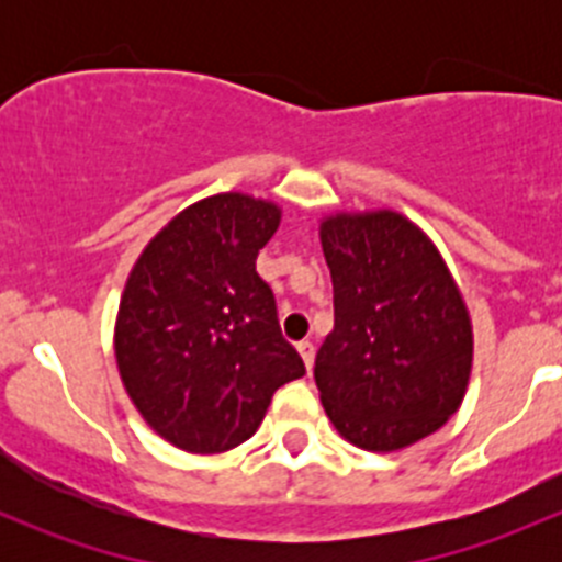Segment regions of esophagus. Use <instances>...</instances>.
Returning a JSON list of instances; mask_svg holds the SVG:
<instances>
[{"instance_id": "34e87169", "label": "esophagus", "mask_w": 562, "mask_h": 562, "mask_svg": "<svg viewBox=\"0 0 562 562\" xmlns=\"http://www.w3.org/2000/svg\"><path fill=\"white\" fill-rule=\"evenodd\" d=\"M299 353H302L304 364H307V370H313V361H315V345L310 342V339H302V342L296 345Z\"/></svg>"}]
</instances>
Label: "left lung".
I'll return each instance as SVG.
<instances>
[{
	"label": "left lung",
	"mask_w": 562,
	"mask_h": 562,
	"mask_svg": "<svg viewBox=\"0 0 562 562\" xmlns=\"http://www.w3.org/2000/svg\"><path fill=\"white\" fill-rule=\"evenodd\" d=\"M334 328L315 356L326 416L367 451H396L462 405L473 328L432 241L402 214H334L321 223Z\"/></svg>",
	"instance_id": "8db88e82"
}]
</instances>
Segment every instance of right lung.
I'll return each instance as SVG.
<instances>
[{
  "label": "right lung",
  "instance_id": "right-lung-1",
  "mask_svg": "<svg viewBox=\"0 0 562 562\" xmlns=\"http://www.w3.org/2000/svg\"><path fill=\"white\" fill-rule=\"evenodd\" d=\"M280 209L245 192L192 203L140 252L116 317L119 375L176 449L220 454L252 438L271 396L304 375L255 258Z\"/></svg>",
  "mask_w": 562,
  "mask_h": 562
}]
</instances>
